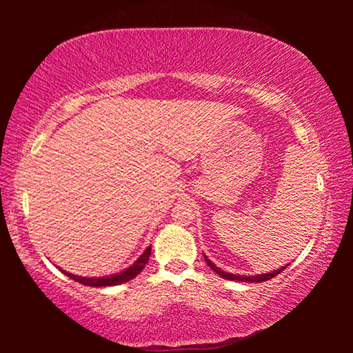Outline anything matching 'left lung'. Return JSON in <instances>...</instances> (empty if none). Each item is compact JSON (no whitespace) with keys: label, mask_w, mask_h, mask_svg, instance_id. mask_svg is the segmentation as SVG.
<instances>
[{"label":"left lung","mask_w":353,"mask_h":353,"mask_svg":"<svg viewBox=\"0 0 353 353\" xmlns=\"http://www.w3.org/2000/svg\"><path fill=\"white\" fill-rule=\"evenodd\" d=\"M205 259V261H207V265L212 268V270L218 274V276H221L223 279H227V280H238V282H256V283H260V282H266V280H270V279H272V277H276L277 274H280L282 272L283 270H286V266H283V268H280V270H276V271H272V272H268V274H259V276H249V277H244V276H236V274H230V272H225V271H221L219 268L216 266V265H213V263L207 259V256H204Z\"/></svg>","instance_id":"1"}]
</instances>
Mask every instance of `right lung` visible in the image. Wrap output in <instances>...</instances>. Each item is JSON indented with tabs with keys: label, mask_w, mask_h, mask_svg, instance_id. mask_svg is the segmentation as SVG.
I'll return each instance as SVG.
<instances>
[{
	"label": "right lung",
	"mask_w": 353,
	"mask_h": 353,
	"mask_svg": "<svg viewBox=\"0 0 353 353\" xmlns=\"http://www.w3.org/2000/svg\"><path fill=\"white\" fill-rule=\"evenodd\" d=\"M149 255H151V246H148L145 252L139 256V260H135L134 265L129 266L128 270H124L119 274H113V276H107V277H81V276H74V274L65 272L62 270L61 271L65 274V276L73 279L74 282L93 286V288H97V286H115V285H121L124 282H129V280H132L134 277L139 276L148 263Z\"/></svg>",
	"instance_id": "right-lung-1"
}]
</instances>
